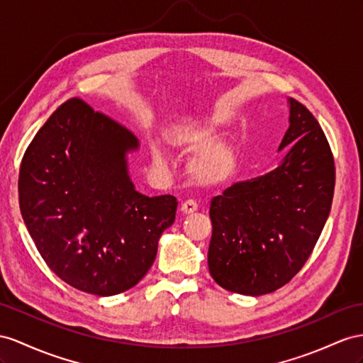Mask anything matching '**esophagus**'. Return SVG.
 <instances>
[{
  "mask_svg": "<svg viewBox=\"0 0 363 363\" xmlns=\"http://www.w3.org/2000/svg\"><path fill=\"white\" fill-rule=\"evenodd\" d=\"M198 210V203L193 202V201H185L182 206H181V213L182 215H191V213H194Z\"/></svg>",
  "mask_w": 363,
  "mask_h": 363,
  "instance_id": "34e87169",
  "label": "esophagus"
}]
</instances>
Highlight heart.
<instances>
[{"label":"heart","instance_id":"b5f03b06","mask_svg":"<svg viewBox=\"0 0 363 363\" xmlns=\"http://www.w3.org/2000/svg\"><path fill=\"white\" fill-rule=\"evenodd\" d=\"M225 133L222 121L210 116L173 130L165 141L176 153L193 155L187 162V176L193 184L216 187L233 179L239 170V148L231 139H224ZM150 165L156 172L169 167V157L161 148L150 150Z\"/></svg>","mask_w":363,"mask_h":363}]
</instances>
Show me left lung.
<instances>
[{
	"mask_svg": "<svg viewBox=\"0 0 363 363\" xmlns=\"http://www.w3.org/2000/svg\"><path fill=\"white\" fill-rule=\"evenodd\" d=\"M276 169L213 198L208 270L231 293L262 296L301 270L330 216L334 160L310 110L288 98Z\"/></svg>",
	"mask_w": 363,
	"mask_h": 363,
	"instance_id": "left-lung-1",
	"label": "left lung"
}]
</instances>
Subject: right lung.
<instances>
[{"mask_svg": "<svg viewBox=\"0 0 363 363\" xmlns=\"http://www.w3.org/2000/svg\"><path fill=\"white\" fill-rule=\"evenodd\" d=\"M138 148L128 130L73 98L24 153V224L50 270L81 291L115 296L135 286L174 222V196L148 198L135 189L128 155Z\"/></svg>", "mask_w": 363, "mask_h": 363, "instance_id": "1", "label": "right lung"}]
</instances>
